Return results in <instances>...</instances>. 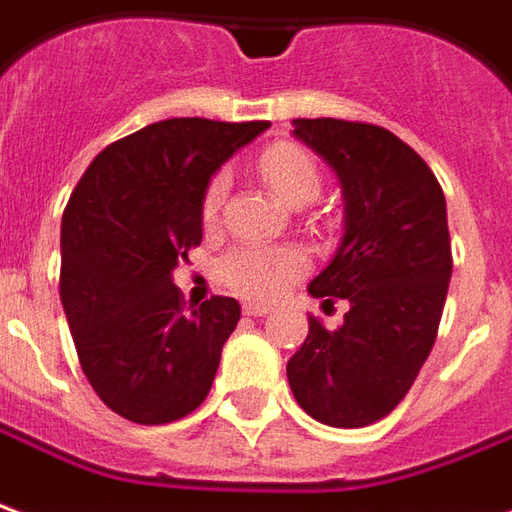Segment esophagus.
<instances>
[{"instance_id":"34e87169","label":"esophagus","mask_w":512,"mask_h":512,"mask_svg":"<svg viewBox=\"0 0 512 512\" xmlns=\"http://www.w3.org/2000/svg\"><path fill=\"white\" fill-rule=\"evenodd\" d=\"M268 310H271V307H266V305H246L244 307L246 316H266Z\"/></svg>"}]
</instances>
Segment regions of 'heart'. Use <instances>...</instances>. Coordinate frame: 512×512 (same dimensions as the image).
Segmentation results:
<instances>
[{
    "label": "heart",
    "instance_id": "1",
    "mask_svg": "<svg viewBox=\"0 0 512 512\" xmlns=\"http://www.w3.org/2000/svg\"><path fill=\"white\" fill-rule=\"evenodd\" d=\"M260 177L282 205L302 207L321 191V169L305 146L274 144L260 155ZM227 174H216L202 194V224L213 227L227 196ZM307 268V257L296 246H235L219 260L221 282L246 299H274Z\"/></svg>",
    "mask_w": 512,
    "mask_h": 512
}]
</instances>
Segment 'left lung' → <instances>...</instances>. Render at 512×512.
<instances>
[{"label": "left lung", "mask_w": 512, "mask_h": 512, "mask_svg": "<svg viewBox=\"0 0 512 512\" xmlns=\"http://www.w3.org/2000/svg\"><path fill=\"white\" fill-rule=\"evenodd\" d=\"M338 174L343 238L310 296L346 299L338 330L307 318L288 382L307 416L368 427L399 405L430 357L452 280L446 199L421 157L377 124L293 119Z\"/></svg>", "instance_id": "8db88e82"}]
</instances>
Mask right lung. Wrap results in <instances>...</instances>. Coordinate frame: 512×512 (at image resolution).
<instances>
[{
  "mask_svg": "<svg viewBox=\"0 0 512 512\" xmlns=\"http://www.w3.org/2000/svg\"><path fill=\"white\" fill-rule=\"evenodd\" d=\"M268 121L166 119L94 157L60 227V302L96 396L135 424H169L210 393L241 305L185 307L171 271L202 244L210 177Z\"/></svg>",
  "mask_w": 512,
  "mask_h": 512,
  "instance_id": "1",
  "label": "right lung"
}]
</instances>
